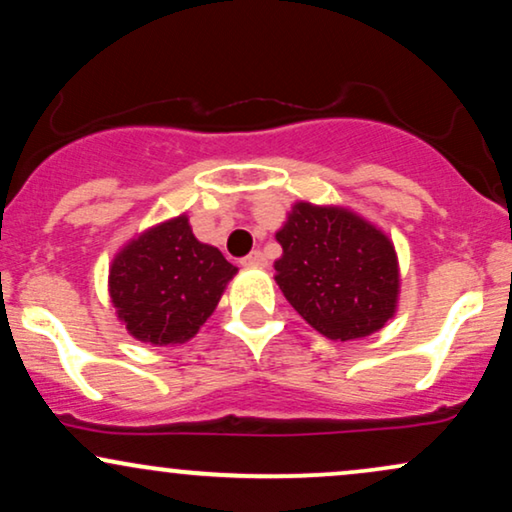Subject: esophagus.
Returning a JSON list of instances; mask_svg holds the SVG:
<instances>
[{"mask_svg":"<svg viewBox=\"0 0 512 512\" xmlns=\"http://www.w3.org/2000/svg\"><path fill=\"white\" fill-rule=\"evenodd\" d=\"M240 262H243L245 267H264V262H267V260H264V255L260 250H252L250 255H245Z\"/></svg>","mask_w":512,"mask_h":512,"instance_id":"34e87169","label":"esophagus"}]
</instances>
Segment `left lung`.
<instances>
[{
  "instance_id": "left-lung-1",
  "label": "left lung",
  "mask_w": 512,
  "mask_h": 512,
  "mask_svg": "<svg viewBox=\"0 0 512 512\" xmlns=\"http://www.w3.org/2000/svg\"><path fill=\"white\" fill-rule=\"evenodd\" d=\"M276 240V284L298 315L339 342L368 337L395 315L399 267L390 238L339 207L298 202Z\"/></svg>"
}]
</instances>
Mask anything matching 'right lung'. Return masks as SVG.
Here are the masks:
<instances>
[{"mask_svg": "<svg viewBox=\"0 0 512 512\" xmlns=\"http://www.w3.org/2000/svg\"><path fill=\"white\" fill-rule=\"evenodd\" d=\"M236 272L219 250L199 243L187 216H178L122 248L110 267V298L139 342L182 344L214 313Z\"/></svg>", "mask_w": 512, "mask_h": 512, "instance_id": "1", "label": "right lung"}]
</instances>
